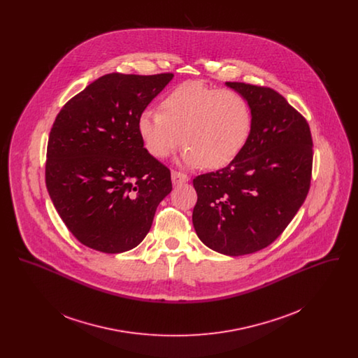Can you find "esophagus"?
I'll use <instances>...</instances> for the list:
<instances>
[{
  "label": "esophagus",
  "instance_id": "1",
  "mask_svg": "<svg viewBox=\"0 0 358 358\" xmlns=\"http://www.w3.org/2000/svg\"><path fill=\"white\" fill-rule=\"evenodd\" d=\"M189 181V177L184 173H180V171H171V182L174 185H178V184H184Z\"/></svg>",
  "mask_w": 358,
  "mask_h": 358
}]
</instances>
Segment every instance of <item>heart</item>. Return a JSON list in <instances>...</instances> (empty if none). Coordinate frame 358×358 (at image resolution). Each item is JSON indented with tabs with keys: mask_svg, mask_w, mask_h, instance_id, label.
I'll return each instance as SVG.
<instances>
[{
	"mask_svg": "<svg viewBox=\"0 0 358 358\" xmlns=\"http://www.w3.org/2000/svg\"><path fill=\"white\" fill-rule=\"evenodd\" d=\"M161 113L145 110L136 130L154 158H168L182 142L181 164L187 168H222L243 150L252 127L245 98L234 90L199 82L177 85L161 101Z\"/></svg>",
	"mask_w": 358,
	"mask_h": 358,
	"instance_id": "heart-1",
	"label": "heart"
}]
</instances>
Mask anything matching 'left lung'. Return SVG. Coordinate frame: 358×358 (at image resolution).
<instances>
[{
    "label": "left lung",
    "instance_id": "1",
    "mask_svg": "<svg viewBox=\"0 0 358 358\" xmlns=\"http://www.w3.org/2000/svg\"><path fill=\"white\" fill-rule=\"evenodd\" d=\"M250 104L252 127L238 157L193 180L192 222L199 238L228 256L270 245L306 199L313 139L306 120L271 88L227 82Z\"/></svg>",
    "mask_w": 358,
    "mask_h": 358
}]
</instances>
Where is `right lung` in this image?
Wrapping results in <instances>:
<instances>
[{
  "label": "right lung",
  "instance_id": "obj_1",
  "mask_svg": "<svg viewBox=\"0 0 358 358\" xmlns=\"http://www.w3.org/2000/svg\"><path fill=\"white\" fill-rule=\"evenodd\" d=\"M173 76L104 75L56 117L45 184L71 234L92 250L136 247L171 192V171L143 148L136 120Z\"/></svg>",
  "mask_w": 358,
  "mask_h": 358
}]
</instances>
